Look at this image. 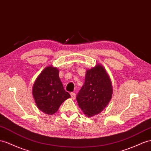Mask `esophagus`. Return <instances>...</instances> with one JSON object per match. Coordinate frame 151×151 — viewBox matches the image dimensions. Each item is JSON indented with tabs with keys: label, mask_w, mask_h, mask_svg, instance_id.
Returning a JSON list of instances; mask_svg holds the SVG:
<instances>
[{
	"label": "esophagus",
	"mask_w": 151,
	"mask_h": 151,
	"mask_svg": "<svg viewBox=\"0 0 151 151\" xmlns=\"http://www.w3.org/2000/svg\"><path fill=\"white\" fill-rule=\"evenodd\" d=\"M70 94H71V98H72V99H75V98H76V94L75 93V92H71V93H70Z\"/></svg>",
	"instance_id": "1"
}]
</instances>
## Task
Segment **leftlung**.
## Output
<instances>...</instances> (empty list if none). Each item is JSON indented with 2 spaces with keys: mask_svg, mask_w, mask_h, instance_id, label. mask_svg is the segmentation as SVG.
Segmentation results:
<instances>
[{
  "mask_svg": "<svg viewBox=\"0 0 151 151\" xmlns=\"http://www.w3.org/2000/svg\"><path fill=\"white\" fill-rule=\"evenodd\" d=\"M112 96V86L109 75L99 64L86 72L85 83L76 96L78 106L87 117L102 111Z\"/></svg>",
  "mask_w": 151,
  "mask_h": 151,
  "instance_id": "left-lung-1",
  "label": "left lung"
}]
</instances>
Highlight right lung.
I'll return each instance as SVG.
<instances>
[{
  "label": "right lung",
  "mask_w": 151,
  "mask_h": 151,
  "mask_svg": "<svg viewBox=\"0 0 151 151\" xmlns=\"http://www.w3.org/2000/svg\"><path fill=\"white\" fill-rule=\"evenodd\" d=\"M59 73L56 68H46L37 78L32 88L38 109L48 115L55 114L61 104L71 97L64 90Z\"/></svg>",
  "instance_id": "right-lung-1"
}]
</instances>
